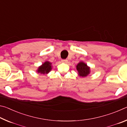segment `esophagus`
I'll list each match as a JSON object with an SVG mask.
<instances>
[{
  "label": "esophagus",
  "mask_w": 127,
  "mask_h": 127,
  "mask_svg": "<svg viewBox=\"0 0 127 127\" xmlns=\"http://www.w3.org/2000/svg\"><path fill=\"white\" fill-rule=\"evenodd\" d=\"M62 62H63V63H66V62H68V61H67V59H62Z\"/></svg>",
  "instance_id": "obj_1"
}]
</instances>
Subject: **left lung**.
<instances>
[{"instance_id":"obj_1","label":"left lung","mask_w":127,"mask_h":127,"mask_svg":"<svg viewBox=\"0 0 127 127\" xmlns=\"http://www.w3.org/2000/svg\"><path fill=\"white\" fill-rule=\"evenodd\" d=\"M77 70H78V74L81 77H86L90 72V68L83 62H80L77 64Z\"/></svg>"}]
</instances>
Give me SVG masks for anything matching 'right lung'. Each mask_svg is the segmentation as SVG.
<instances>
[{"label":"right lung","instance_id":"add662e5","mask_svg":"<svg viewBox=\"0 0 127 127\" xmlns=\"http://www.w3.org/2000/svg\"><path fill=\"white\" fill-rule=\"evenodd\" d=\"M51 63L49 62H46L42 64L41 66H40L38 69L37 72L38 73H40L45 74L48 73V72L50 71L51 69Z\"/></svg>","mask_w":127,"mask_h":127}]
</instances>
